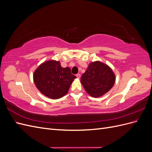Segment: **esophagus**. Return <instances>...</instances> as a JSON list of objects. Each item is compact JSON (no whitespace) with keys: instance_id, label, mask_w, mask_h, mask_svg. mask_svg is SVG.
I'll return each instance as SVG.
<instances>
[{"instance_id":"esophagus-1","label":"esophagus","mask_w":152,"mask_h":152,"mask_svg":"<svg viewBox=\"0 0 152 152\" xmlns=\"http://www.w3.org/2000/svg\"><path fill=\"white\" fill-rule=\"evenodd\" d=\"M76 77H77V79H80V74H77Z\"/></svg>"}]
</instances>
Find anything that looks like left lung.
Wrapping results in <instances>:
<instances>
[{"mask_svg": "<svg viewBox=\"0 0 152 152\" xmlns=\"http://www.w3.org/2000/svg\"><path fill=\"white\" fill-rule=\"evenodd\" d=\"M81 84L91 96L98 98L111 89L115 75L108 65L96 61L91 63L81 77Z\"/></svg>", "mask_w": 152, "mask_h": 152, "instance_id": "8db88e82", "label": "left lung"}]
</instances>
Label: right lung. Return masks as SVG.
Returning a JSON list of instances; mask_svg holds the SVG:
<instances>
[{
    "mask_svg": "<svg viewBox=\"0 0 152 152\" xmlns=\"http://www.w3.org/2000/svg\"><path fill=\"white\" fill-rule=\"evenodd\" d=\"M76 79L69 67L63 68L60 62L53 59L42 63L34 73V83L42 94L53 99L62 98L67 94Z\"/></svg>",
    "mask_w": 152,
    "mask_h": 152,
    "instance_id": "obj_1",
    "label": "right lung"
}]
</instances>
